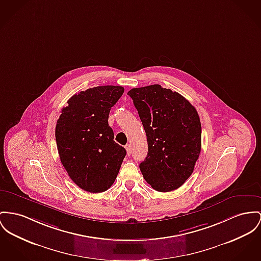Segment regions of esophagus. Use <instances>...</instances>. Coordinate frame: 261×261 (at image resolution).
I'll list each match as a JSON object with an SVG mask.
<instances>
[{"label":"esophagus","mask_w":261,"mask_h":261,"mask_svg":"<svg viewBox=\"0 0 261 261\" xmlns=\"http://www.w3.org/2000/svg\"><path fill=\"white\" fill-rule=\"evenodd\" d=\"M125 149H126V152H127V154L129 155L130 153H132V150H133V147H132V144L130 143H127L126 145H125Z\"/></svg>","instance_id":"esophagus-1"}]
</instances>
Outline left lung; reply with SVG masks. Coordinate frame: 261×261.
Returning a JSON list of instances; mask_svg holds the SVG:
<instances>
[{"label":"left lung","instance_id":"8db88e82","mask_svg":"<svg viewBox=\"0 0 261 261\" xmlns=\"http://www.w3.org/2000/svg\"><path fill=\"white\" fill-rule=\"evenodd\" d=\"M146 134L148 152L139 164L145 181L158 192L178 189L191 176L201 152L199 115L182 95L160 85L127 92Z\"/></svg>","mask_w":261,"mask_h":261}]
</instances>
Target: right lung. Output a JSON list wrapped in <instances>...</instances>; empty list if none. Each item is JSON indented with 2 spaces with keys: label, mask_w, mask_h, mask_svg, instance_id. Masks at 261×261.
I'll list each match as a JSON object with an SVG mask.
<instances>
[{
  "label": "right lung",
  "mask_w": 261,
  "mask_h": 261,
  "mask_svg": "<svg viewBox=\"0 0 261 261\" xmlns=\"http://www.w3.org/2000/svg\"><path fill=\"white\" fill-rule=\"evenodd\" d=\"M122 86H98L73 95L61 111L55 139L72 181L90 193L108 190L120 171L125 149L115 142L108 119Z\"/></svg>",
  "instance_id": "add662e5"
}]
</instances>
